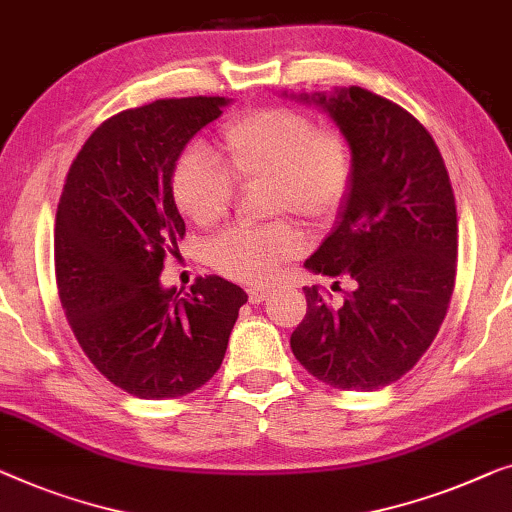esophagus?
Segmentation results:
<instances>
[{
    "label": "esophagus",
    "mask_w": 512,
    "mask_h": 512,
    "mask_svg": "<svg viewBox=\"0 0 512 512\" xmlns=\"http://www.w3.org/2000/svg\"><path fill=\"white\" fill-rule=\"evenodd\" d=\"M247 295H249L251 305H261V302L270 295V288H265V286H251V288H247Z\"/></svg>",
    "instance_id": "obj_1"
}]
</instances>
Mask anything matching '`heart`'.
Here are the masks:
<instances>
[{
	"instance_id": "1",
	"label": "heart",
	"mask_w": 512,
	"mask_h": 512,
	"mask_svg": "<svg viewBox=\"0 0 512 512\" xmlns=\"http://www.w3.org/2000/svg\"><path fill=\"white\" fill-rule=\"evenodd\" d=\"M217 147L228 170L201 147H189L170 175L177 210L196 226L226 217L235 182H265L270 214H295L307 226H325L342 210L351 187V150L337 131L316 129L298 110L265 108L235 117L219 131ZM300 249V233L281 221L231 228L214 240L212 265L228 279L261 284Z\"/></svg>"
}]
</instances>
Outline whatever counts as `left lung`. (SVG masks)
<instances>
[{"mask_svg": "<svg viewBox=\"0 0 512 512\" xmlns=\"http://www.w3.org/2000/svg\"><path fill=\"white\" fill-rule=\"evenodd\" d=\"M291 96L328 113L351 150L339 221L305 268L353 281L339 307L305 286L293 355L332 388L379 390L413 369L446 318L457 268L448 170L429 131L379 94L353 85Z\"/></svg>", "mask_w": 512, "mask_h": 512, "instance_id": "8db88e82", "label": "left lung"}]
</instances>
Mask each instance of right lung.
I'll return each mask as SVG.
<instances>
[{"mask_svg":"<svg viewBox=\"0 0 512 512\" xmlns=\"http://www.w3.org/2000/svg\"><path fill=\"white\" fill-rule=\"evenodd\" d=\"M228 103L189 96L124 110L87 138L66 175L55 219L59 300L92 365L133 397L173 399L210 381L247 302L214 274L184 298L159 281L184 238L173 166Z\"/></svg>","mask_w":512,"mask_h":512,"instance_id":"1","label":"right lung"}]
</instances>
